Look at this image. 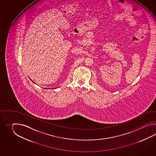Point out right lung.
<instances>
[{
  "mask_svg": "<svg viewBox=\"0 0 156 156\" xmlns=\"http://www.w3.org/2000/svg\"><path fill=\"white\" fill-rule=\"evenodd\" d=\"M30 80H31V81H32V82H33V83H34V81H32V80L31 79H30Z\"/></svg>",
  "mask_w": 156,
  "mask_h": 156,
  "instance_id": "right-lung-1",
  "label": "right lung"
}]
</instances>
